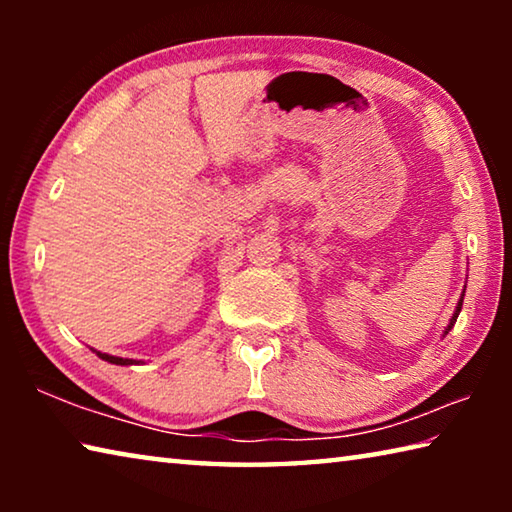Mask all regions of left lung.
<instances>
[{"mask_svg": "<svg viewBox=\"0 0 512 512\" xmlns=\"http://www.w3.org/2000/svg\"><path fill=\"white\" fill-rule=\"evenodd\" d=\"M463 296H465V289H463V293H461V300H458V305H456V309H454V314H452V318H449V323H447V327H445V332H443V336L445 334H449V329L454 327V323H456V318H458V314H461V307H463Z\"/></svg>", "mask_w": 512, "mask_h": 512, "instance_id": "1", "label": "left lung"}]
</instances>
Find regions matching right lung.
I'll list each match as a JSON object with an SVG mask.
<instances>
[{"instance_id": "right-lung-1", "label": "right lung", "mask_w": 512, "mask_h": 512, "mask_svg": "<svg viewBox=\"0 0 512 512\" xmlns=\"http://www.w3.org/2000/svg\"><path fill=\"white\" fill-rule=\"evenodd\" d=\"M94 352H97V350H94ZM97 357L103 359V361H108V363H115V366H140V363H142V361H137V359L112 357V354H108V352H97Z\"/></svg>"}]
</instances>
